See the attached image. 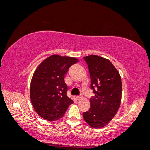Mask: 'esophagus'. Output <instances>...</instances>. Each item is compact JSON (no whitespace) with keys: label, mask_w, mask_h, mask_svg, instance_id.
<instances>
[{"label":"esophagus","mask_w":150,"mask_h":150,"mask_svg":"<svg viewBox=\"0 0 150 150\" xmlns=\"http://www.w3.org/2000/svg\"><path fill=\"white\" fill-rule=\"evenodd\" d=\"M76 98H77L78 100H79L80 99H81L82 96H76Z\"/></svg>","instance_id":"34e87169"}]
</instances>
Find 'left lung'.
Masks as SVG:
<instances>
[{
  "mask_svg": "<svg viewBox=\"0 0 150 150\" xmlns=\"http://www.w3.org/2000/svg\"><path fill=\"white\" fill-rule=\"evenodd\" d=\"M84 60L90 75V88L95 96L90 98V108L83 113V117L89 126L102 128L110 122L119 108L121 78L117 69L108 59L89 55L85 57Z\"/></svg>",
  "mask_w": 150,
  "mask_h": 150,
  "instance_id": "1",
  "label": "left lung"
}]
</instances>
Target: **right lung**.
Masks as SVG:
<instances>
[{
    "label": "right lung",
    "instance_id": "right-lung-1",
    "mask_svg": "<svg viewBox=\"0 0 150 150\" xmlns=\"http://www.w3.org/2000/svg\"><path fill=\"white\" fill-rule=\"evenodd\" d=\"M76 58L52 55L38 67L30 85L32 106L40 117L48 121L61 118L73 100L67 96L64 75L77 63Z\"/></svg>",
    "mask_w": 150,
    "mask_h": 150
}]
</instances>
